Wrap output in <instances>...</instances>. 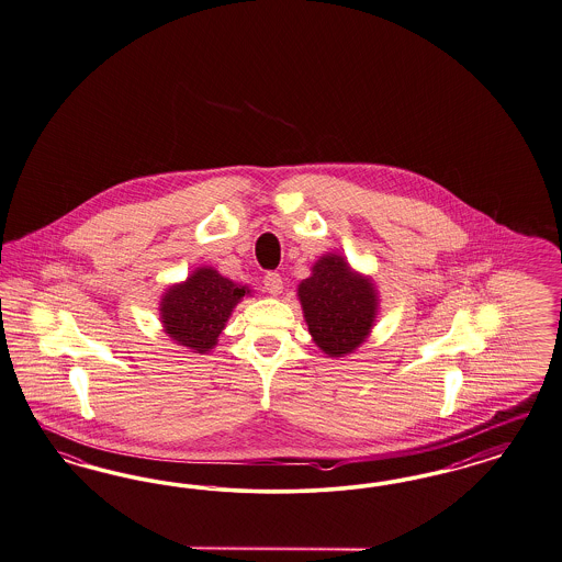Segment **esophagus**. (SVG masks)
I'll return each instance as SVG.
<instances>
[{
	"label": "esophagus",
	"instance_id": "esophagus-1",
	"mask_svg": "<svg viewBox=\"0 0 562 562\" xmlns=\"http://www.w3.org/2000/svg\"><path fill=\"white\" fill-rule=\"evenodd\" d=\"M263 286H266V291L270 292V294H280L282 292V276L280 273H276V271H268L266 276H263Z\"/></svg>",
	"mask_w": 562,
	"mask_h": 562
}]
</instances>
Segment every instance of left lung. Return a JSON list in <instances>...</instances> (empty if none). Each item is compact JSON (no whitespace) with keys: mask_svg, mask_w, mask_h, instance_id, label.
I'll return each instance as SVG.
<instances>
[{"mask_svg":"<svg viewBox=\"0 0 562 562\" xmlns=\"http://www.w3.org/2000/svg\"><path fill=\"white\" fill-rule=\"evenodd\" d=\"M299 299L311 336L326 355H349L368 338L378 299L371 282L352 273L342 257H322L301 282Z\"/></svg>","mask_w":562,"mask_h":562,"instance_id":"left-lung-1","label":"left lung"}]
</instances>
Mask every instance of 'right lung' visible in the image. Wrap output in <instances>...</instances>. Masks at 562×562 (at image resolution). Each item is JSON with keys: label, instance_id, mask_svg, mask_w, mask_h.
<instances>
[{"label": "right lung", "instance_id": "add662e5", "mask_svg": "<svg viewBox=\"0 0 562 562\" xmlns=\"http://www.w3.org/2000/svg\"><path fill=\"white\" fill-rule=\"evenodd\" d=\"M249 292L212 268H201L184 284L166 292L161 322L178 345L205 352L215 345L234 305Z\"/></svg>", "mask_w": 562, "mask_h": 562}]
</instances>
